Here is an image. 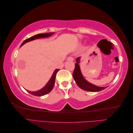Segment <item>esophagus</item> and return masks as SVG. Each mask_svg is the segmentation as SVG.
I'll use <instances>...</instances> for the list:
<instances>
[{
  "label": "esophagus",
  "mask_w": 133,
  "mask_h": 133,
  "mask_svg": "<svg viewBox=\"0 0 133 133\" xmlns=\"http://www.w3.org/2000/svg\"><path fill=\"white\" fill-rule=\"evenodd\" d=\"M67 60L68 61H72L74 60V58L72 57H69L67 58Z\"/></svg>",
  "instance_id": "1"
}]
</instances>
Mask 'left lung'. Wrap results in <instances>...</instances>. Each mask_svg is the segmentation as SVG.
<instances>
[{
  "instance_id": "1",
  "label": "left lung",
  "mask_w": 133,
  "mask_h": 133,
  "mask_svg": "<svg viewBox=\"0 0 133 133\" xmlns=\"http://www.w3.org/2000/svg\"><path fill=\"white\" fill-rule=\"evenodd\" d=\"M77 63L75 64V69L73 72V77L76 82V83L80 88L85 91H91V92H97L103 90L106 88V87H100L95 86L94 85L90 83L85 79L82 76L81 70H80L79 61V58H78L77 59Z\"/></svg>"
}]
</instances>
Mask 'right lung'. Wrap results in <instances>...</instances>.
<instances>
[{
  "mask_svg": "<svg viewBox=\"0 0 133 133\" xmlns=\"http://www.w3.org/2000/svg\"><path fill=\"white\" fill-rule=\"evenodd\" d=\"M54 33H46V34H39L30 37V38L24 41L23 43L21 44V46H22V45L25 44V43L29 42V41H33L34 39H38L41 38H46V37H48L52 35ZM59 70V69H55V71L54 72L53 74L52 75V77L51 78V79H50L49 81L48 82V83L46 84V85H45L44 87H43L42 89H41V90L38 91H36L35 92V91H30L27 90L28 92L30 94H31L32 95H35V96H43V95H46L47 94H48L49 92H51L54 86V84H55L56 74Z\"/></svg>",
  "mask_w": 133,
  "mask_h": 133,
  "instance_id": "1",
  "label": "right lung"
}]
</instances>
